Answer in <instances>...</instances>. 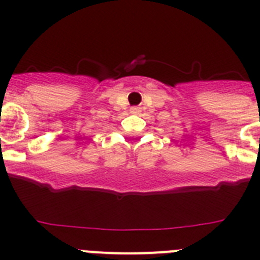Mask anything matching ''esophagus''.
I'll list each match as a JSON object with an SVG mask.
<instances>
[{
    "instance_id": "obj_1",
    "label": "esophagus",
    "mask_w": 260,
    "mask_h": 260,
    "mask_svg": "<svg viewBox=\"0 0 260 260\" xmlns=\"http://www.w3.org/2000/svg\"><path fill=\"white\" fill-rule=\"evenodd\" d=\"M132 113L133 114H138V113H141V108H132Z\"/></svg>"
}]
</instances>
